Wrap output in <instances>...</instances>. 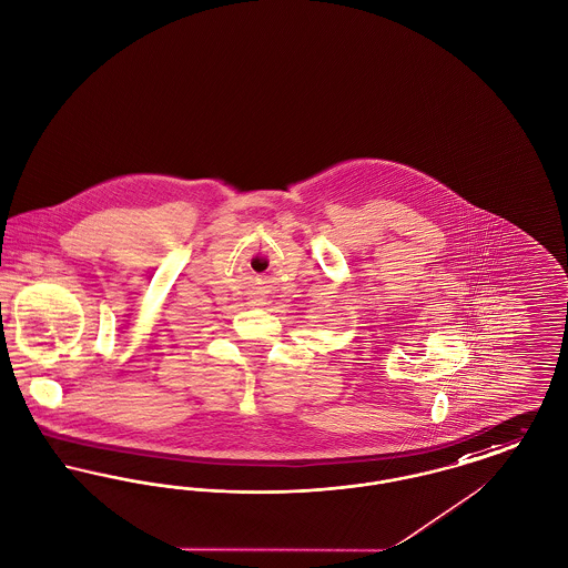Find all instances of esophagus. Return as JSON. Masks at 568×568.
<instances>
[{
	"label": "esophagus",
	"mask_w": 568,
	"mask_h": 568,
	"mask_svg": "<svg viewBox=\"0 0 568 568\" xmlns=\"http://www.w3.org/2000/svg\"><path fill=\"white\" fill-rule=\"evenodd\" d=\"M258 305H261V303H258Z\"/></svg>",
	"instance_id": "obj_1"
}]
</instances>
